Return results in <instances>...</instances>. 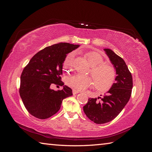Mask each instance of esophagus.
<instances>
[{
	"label": "esophagus",
	"instance_id": "obj_1",
	"mask_svg": "<svg viewBox=\"0 0 152 152\" xmlns=\"http://www.w3.org/2000/svg\"><path fill=\"white\" fill-rule=\"evenodd\" d=\"M80 92L79 91H77V90H75V89H73V91H72V93H73V94H78V93H79Z\"/></svg>",
	"mask_w": 152,
	"mask_h": 152
}]
</instances>
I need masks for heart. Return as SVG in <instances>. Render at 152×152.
<instances>
[{
    "instance_id": "b5f03b06",
    "label": "heart",
    "mask_w": 152,
    "mask_h": 152,
    "mask_svg": "<svg viewBox=\"0 0 152 152\" xmlns=\"http://www.w3.org/2000/svg\"><path fill=\"white\" fill-rule=\"evenodd\" d=\"M74 53L66 55L63 63L64 69L72 67ZM87 60L91 68V75L94 80V88L100 92H106L111 89L116 79V71L111 65L104 63L103 56L95 51H90L86 54ZM67 84L73 88L83 91L93 84L92 78L82 75H75L70 77L67 80Z\"/></svg>"
}]
</instances>
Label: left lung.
I'll return each mask as SVG.
<instances>
[{"label":"left lung","mask_w":152,"mask_h":152,"mask_svg":"<svg viewBox=\"0 0 152 152\" xmlns=\"http://www.w3.org/2000/svg\"><path fill=\"white\" fill-rule=\"evenodd\" d=\"M116 70V82L103 98H89L83 107L86 116L98 124L109 122L121 113L130 99L132 89L131 73L124 59L110 49H104Z\"/></svg>","instance_id":"obj_1"}]
</instances>
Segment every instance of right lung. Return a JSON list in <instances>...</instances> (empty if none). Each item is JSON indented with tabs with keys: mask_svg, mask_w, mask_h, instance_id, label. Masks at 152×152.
I'll use <instances>...</instances> for the list:
<instances>
[{
	"mask_svg": "<svg viewBox=\"0 0 152 152\" xmlns=\"http://www.w3.org/2000/svg\"><path fill=\"white\" fill-rule=\"evenodd\" d=\"M79 45L59 43L45 48L36 53L21 75L20 94L26 109L31 115L45 119L60 109L62 101L73 95L70 87L54 91L50 86H62V66L66 54Z\"/></svg>",
	"mask_w": 152,
	"mask_h": 152,
	"instance_id": "1",
	"label": "right lung"
}]
</instances>
